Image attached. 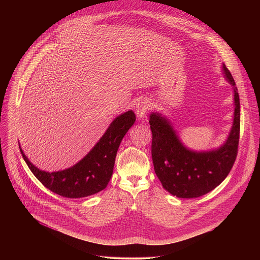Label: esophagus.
Returning <instances> with one entry per match:
<instances>
[{
    "label": "esophagus",
    "mask_w": 260,
    "mask_h": 260,
    "mask_svg": "<svg viewBox=\"0 0 260 260\" xmlns=\"http://www.w3.org/2000/svg\"><path fill=\"white\" fill-rule=\"evenodd\" d=\"M150 109V104L147 101H141V102H138V104H136V107H135V112L137 114V116L139 118H143L146 113Z\"/></svg>",
    "instance_id": "1"
}]
</instances>
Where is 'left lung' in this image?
I'll list each match as a JSON object with an SVG mask.
<instances>
[{
  "instance_id": "1",
  "label": "left lung",
  "mask_w": 260,
  "mask_h": 260,
  "mask_svg": "<svg viewBox=\"0 0 260 260\" xmlns=\"http://www.w3.org/2000/svg\"><path fill=\"white\" fill-rule=\"evenodd\" d=\"M228 82L234 87V121L230 134L220 148L194 152L179 141L169 122L152 113L151 153L154 170L164 189L180 198L200 197L219 185L229 174L238 151L240 134V103L235 82L223 65Z\"/></svg>"
}]
</instances>
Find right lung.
I'll return each mask as SVG.
<instances>
[{
    "label": "right lung",
    "mask_w": 260,
    "mask_h": 260,
    "mask_svg": "<svg viewBox=\"0 0 260 260\" xmlns=\"http://www.w3.org/2000/svg\"><path fill=\"white\" fill-rule=\"evenodd\" d=\"M135 120L133 111L118 116L95 147L73 167L63 171L49 173L38 169L19 147L30 170L46 188L67 198L87 197L108 185L119 145Z\"/></svg>",
    "instance_id": "add662e5"
}]
</instances>
